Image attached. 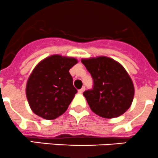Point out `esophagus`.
<instances>
[{
    "mask_svg": "<svg viewBox=\"0 0 158 158\" xmlns=\"http://www.w3.org/2000/svg\"><path fill=\"white\" fill-rule=\"evenodd\" d=\"M84 90H85V87H82V88L79 89V90H78V93L79 94H82L83 92L84 91Z\"/></svg>",
    "mask_w": 158,
    "mask_h": 158,
    "instance_id": "esophagus-1",
    "label": "esophagus"
}]
</instances>
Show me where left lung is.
Instances as JSON below:
<instances>
[{
    "label": "left lung",
    "instance_id": "left-lung-1",
    "mask_svg": "<svg viewBox=\"0 0 158 158\" xmlns=\"http://www.w3.org/2000/svg\"><path fill=\"white\" fill-rule=\"evenodd\" d=\"M93 78V88L83 93L90 109L104 118L121 116L131 107L134 87L123 66L107 57L82 59Z\"/></svg>",
    "mask_w": 158,
    "mask_h": 158
}]
</instances>
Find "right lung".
<instances>
[{
	"label": "right lung",
	"instance_id": "obj_1",
	"mask_svg": "<svg viewBox=\"0 0 158 158\" xmlns=\"http://www.w3.org/2000/svg\"><path fill=\"white\" fill-rule=\"evenodd\" d=\"M77 63V59L55 54L35 67L26 87L27 98L35 114L53 120L66 111L77 92L69 73Z\"/></svg>",
	"mask_w": 158,
	"mask_h": 158
}]
</instances>
